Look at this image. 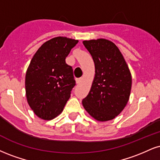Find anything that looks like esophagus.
<instances>
[{
    "instance_id": "34e87169",
    "label": "esophagus",
    "mask_w": 160,
    "mask_h": 160,
    "mask_svg": "<svg viewBox=\"0 0 160 160\" xmlns=\"http://www.w3.org/2000/svg\"><path fill=\"white\" fill-rule=\"evenodd\" d=\"M82 78H76V82L77 83H80V82H82Z\"/></svg>"
}]
</instances>
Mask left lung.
Returning <instances> with one entry per match:
<instances>
[{"label":"left lung","instance_id":"1","mask_svg":"<svg viewBox=\"0 0 160 160\" xmlns=\"http://www.w3.org/2000/svg\"><path fill=\"white\" fill-rule=\"evenodd\" d=\"M92 55L95 75L82 106L99 122L115 118L128 103L132 77L123 55L112 42L98 38L82 42Z\"/></svg>","mask_w":160,"mask_h":160}]
</instances>
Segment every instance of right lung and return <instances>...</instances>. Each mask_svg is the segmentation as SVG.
Segmentation results:
<instances>
[{
	"label": "right lung",
	"instance_id": "right-lung-1",
	"mask_svg": "<svg viewBox=\"0 0 160 160\" xmlns=\"http://www.w3.org/2000/svg\"><path fill=\"white\" fill-rule=\"evenodd\" d=\"M78 40L55 37L34 54L27 70L25 89L28 104L38 118L51 120L62 112L76 85L72 67L65 58Z\"/></svg>",
	"mask_w": 160,
	"mask_h": 160
}]
</instances>
